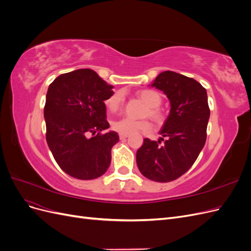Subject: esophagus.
I'll list each match as a JSON object with an SVG mask.
<instances>
[{
    "label": "esophagus",
    "instance_id": "esophagus-1",
    "mask_svg": "<svg viewBox=\"0 0 251 251\" xmlns=\"http://www.w3.org/2000/svg\"><path fill=\"white\" fill-rule=\"evenodd\" d=\"M128 136V134H125V133H119V138L120 139H126Z\"/></svg>",
    "mask_w": 251,
    "mask_h": 251
}]
</instances>
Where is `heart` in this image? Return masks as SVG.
Masks as SVG:
<instances>
[{
	"label": "heart",
	"mask_w": 251,
	"mask_h": 251,
	"mask_svg": "<svg viewBox=\"0 0 251 251\" xmlns=\"http://www.w3.org/2000/svg\"><path fill=\"white\" fill-rule=\"evenodd\" d=\"M137 96L148 105V109L144 112V115L149 116L155 124L160 125L163 123L164 115L162 111L159 109V105L162 102L161 94L151 89H144L137 92ZM123 95L121 93H115L105 100V108L111 113L117 112L123 105ZM112 126L118 133L132 134L138 131L150 130L151 125L148 120H135L128 117H124L113 121Z\"/></svg>",
	"instance_id": "obj_1"
}]
</instances>
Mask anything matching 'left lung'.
Segmentation results:
<instances>
[{"instance_id": "8db88e82", "label": "left lung", "mask_w": 251, "mask_h": 251, "mask_svg": "<svg viewBox=\"0 0 251 251\" xmlns=\"http://www.w3.org/2000/svg\"><path fill=\"white\" fill-rule=\"evenodd\" d=\"M151 86L163 91L171 111L160 131L162 137L144 138L136 161L144 177L170 182L192 168L206 141L207 93L200 82L173 71L161 72Z\"/></svg>"}]
</instances>
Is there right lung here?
<instances>
[{
    "instance_id": "obj_1",
    "label": "right lung",
    "mask_w": 251,
    "mask_h": 251,
    "mask_svg": "<svg viewBox=\"0 0 251 251\" xmlns=\"http://www.w3.org/2000/svg\"><path fill=\"white\" fill-rule=\"evenodd\" d=\"M112 88L91 69L59 75L48 88L46 140L59 168L73 178L96 179L109 169L119 136L100 132L110 126L104 100L114 94Z\"/></svg>"
}]
</instances>
